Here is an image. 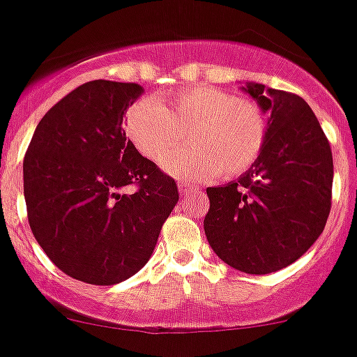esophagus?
<instances>
[{
  "label": "esophagus",
  "instance_id": "obj_1",
  "mask_svg": "<svg viewBox=\"0 0 357 357\" xmlns=\"http://www.w3.org/2000/svg\"><path fill=\"white\" fill-rule=\"evenodd\" d=\"M178 191H181V195H189V192H198L199 188L191 182H178Z\"/></svg>",
  "mask_w": 357,
  "mask_h": 357
}]
</instances>
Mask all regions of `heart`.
I'll use <instances>...</instances> for the list:
<instances>
[{"label": "heart", "mask_w": 357, "mask_h": 357, "mask_svg": "<svg viewBox=\"0 0 357 357\" xmlns=\"http://www.w3.org/2000/svg\"><path fill=\"white\" fill-rule=\"evenodd\" d=\"M124 130L135 149L152 161L188 134L192 147L166 154L161 168L195 181L249 172L266 147L270 122L256 101L199 86L135 101L126 112Z\"/></svg>", "instance_id": "obj_1"}]
</instances>
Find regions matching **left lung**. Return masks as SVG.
<instances>
[{"mask_svg": "<svg viewBox=\"0 0 357 357\" xmlns=\"http://www.w3.org/2000/svg\"><path fill=\"white\" fill-rule=\"evenodd\" d=\"M243 89L270 114L266 147L238 181L206 189L210 210L203 227L224 263L264 275L294 263L324 229L333 155L303 98L263 84Z\"/></svg>", "mask_w": 357, "mask_h": 357, "instance_id": "obj_1", "label": "left lung"}]
</instances>
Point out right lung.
Listing matches in <instances>:
<instances>
[{"mask_svg": "<svg viewBox=\"0 0 357 357\" xmlns=\"http://www.w3.org/2000/svg\"><path fill=\"white\" fill-rule=\"evenodd\" d=\"M142 93L133 82L82 84L43 115L24 155L36 242L61 271L93 286L144 268L178 202L172 176L126 138L122 117Z\"/></svg>", "mask_w": 357, "mask_h": 357, "instance_id": "obj_1", "label": "right lung"}]
</instances>
